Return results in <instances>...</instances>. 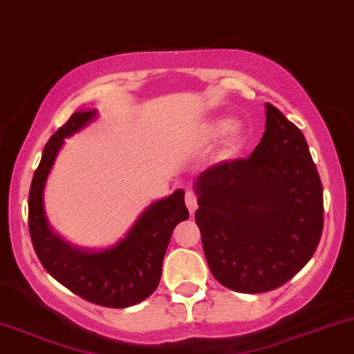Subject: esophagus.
Wrapping results in <instances>:
<instances>
[{"mask_svg": "<svg viewBox=\"0 0 354 354\" xmlns=\"http://www.w3.org/2000/svg\"><path fill=\"white\" fill-rule=\"evenodd\" d=\"M186 205H187V209H189L191 215H194V212L197 210V197L192 191L186 192Z\"/></svg>", "mask_w": 354, "mask_h": 354, "instance_id": "esophagus-1", "label": "esophagus"}]
</instances>
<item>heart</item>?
<instances>
[{"mask_svg": "<svg viewBox=\"0 0 354 354\" xmlns=\"http://www.w3.org/2000/svg\"><path fill=\"white\" fill-rule=\"evenodd\" d=\"M226 133H228V136H226L225 140L223 153L225 157H233L234 153L239 152V149L244 144V128L241 124H233V121L228 120V118H216V120L207 122L204 131H202L205 140H216Z\"/></svg>", "mask_w": 354, "mask_h": 354, "instance_id": "heart-1", "label": "heart"}]
</instances>
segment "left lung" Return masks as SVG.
<instances>
[{
  "label": "left lung",
  "mask_w": 354,
  "mask_h": 354,
  "mask_svg": "<svg viewBox=\"0 0 354 354\" xmlns=\"http://www.w3.org/2000/svg\"><path fill=\"white\" fill-rule=\"evenodd\" d=\"M266 118L249 158L221 162L194 181L207 263L239 293H263L293 279L324 226L322 183L303 133L270 103Z\"/></svg>",
  "instance_id": "1"
}]
</instances>
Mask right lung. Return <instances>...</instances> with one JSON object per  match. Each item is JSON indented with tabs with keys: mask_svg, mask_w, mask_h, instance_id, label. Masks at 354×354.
<instances>
[{
	"mask_svg": "<svg viewBox=\"0 0 354 354\" xmlns=\"http://www.w3.org/2000/svg\"><path fill=\"white\" fill-rule=\"evenodd\" d=\"M98 116L97 110L75 111L51 136L29 192V232L45 270L61 285L93 304L129 308L157 290L169 238L180 221L187 220L185 191L150 204L129 232L110 248L74 246L53 232L45 215L44 191L64 139L71 138Z\"/></svg>",
	"mask_w": 354,
	"mask_h": 354,
	"instance_id": "1",
	"label": "right lung"
}]
</instances>
